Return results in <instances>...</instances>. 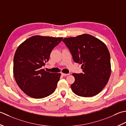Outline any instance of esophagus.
Listing matches in <instances>:
<instances>
[{"instance_id": "34e87169", "label": "esophagus", "mask_w": 126, "mask_h": 126, "mask_svg": "<svg viewBox=\"0 0 126 126\" xmlns=\"http://www.w3.org/2000/svg\"><path fill=\"white\" fill-rule=\"evenodd\" d=\"M69 73H68V74H66V73H61V75L62 76H68V75H69Z\"/></svg>"}]
</instances>
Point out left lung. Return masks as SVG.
Wrapping results in <instances>:
<instances>
[{
    "instance_id": "1",
    "label": "left lung",
    "mask_w": 126,
    "mask_h": 126,
    "mask_svg": "<svg viewBox=\"0 0 126 126\" xmlns=\"http://www.w3.org/2000/svg\"><path fill=\"white\" fill-rule=\"evenodd\" d=\"M75 63L81 64L83 73H73L75 81L72 90L77 95L89 97L99 94L107 85L111 73L110 56L106 45L89 34L63 38Z\"/></svg>"
}]
</instances>
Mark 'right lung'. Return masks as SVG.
Here are the masks:
<instances>
[{
    "mask_svg": "<svg viewBox=\"0 0 126 126\" xmlns=\"http://www.w3.org/2000/svg\"><path fill=\"white\" fill-rule=\"evenodd\" d=\"M63 38L34 36L17 48L14 58V77L20 89L28 96L42 98L55 91L61 74L46 72L42 67Z\"/></svg>",
    "mask_w": 126,
    "mask_h": 126,
    "instance_id": "add662e5",
    "label": "right lung"
}]
</instances>
